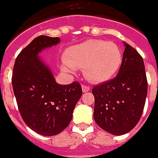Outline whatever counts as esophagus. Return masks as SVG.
Instances as JSON below:
<instances>
[{"label":"esophagus","mask_w":158,"mask_h":158,"mask_svg":"<svg viewBox=\"0 0 158 158\" xmlns=\"http://www.w3.org/2000/svg\"><path fill=\"white\" fill-rule=\"evenodd\" d=\"M82 89L83 92H88L89 90V87L88 85H85V84H82Z\"/></svg>","instance_id":"esophagus-1"}]
</instances>
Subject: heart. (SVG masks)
<instances>
[{"label": "heart", "instance_id": "1", "mask_svg": "<svg viewBox=\"0 0 158 158\" xmlns=\"http://www.w3.org/2000/svg\"><path fill=\"white\" fill-rule=\"evenodd\" d=\"M62 69H83V74L89 82L99 83L112 79L118 72L122 54L112 42L89 40L82 44L69 47L63 55Z\"/></svg>", "mask_w": 158, "mask_h": 158}]
</instances>
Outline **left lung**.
Instances as JSON below:
<instances>
[{
    "label": "left lung",
    "mask_w": 158,
    "mask_h": 158,
    "mask_svg": "<svg viewBox=\"0 0 158 158\" xmlns=\"http://www.w3.org/2000/svg\"><path fill=\"white\" fill-rule=\"evenodd\" d=\"M125 46L118 75L92 89L95 121L114 135H124L136 126L148 92L143 57L133 46Z\"/></svg>",
    "instance_id": "1"
}]
</instances>
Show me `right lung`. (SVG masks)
Segmentation results:
<instances>
[{
  "mask_svg": "<svg viewBox=\"0 0 158 158\" xmlns=\"http://www.w3.org/2000/svg\"><path fill=\"white\" fill-rule=\"evenodd\" d=\"M60 40L45 35L37 37L17 55L13 68L12 86L22 118L30 128L45 136L58 135L69 125L82 94L76 81L58 84L38 56Z\"/></svg>",
  "mask_w": 158,
  "mask_h": 158,
  "instance_id": "1",
  "label": "right lung"
}]
</instances>
